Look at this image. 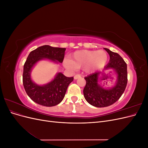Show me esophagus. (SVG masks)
<instances>
[{
	"instance_id": "1",
	"label": "esophagus",
	"mask_w": 148,
	"mask_h": 148,
	"mask_svg": "<svg viewBox=\"0 0 148 148\" xmlns=\"http://www.w3.org/2000/svg\"><path fill=\"white\" fill-rule=\"evenodd\" d=\"M79 77H81V75H79V74H77V75H75L74 76V79H78V78H79Z\"/></svg>"
}]
</instances>
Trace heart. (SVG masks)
<instances>
[{
  "label": "heart",
  "instance_id": "heart-1",
  "mask_svg": "<svg viewBox=\"0 0 148 148\" xmlns=\"http://www.w3.org/2000/svg\"><path fill=\"white\" fill-rule=\"evenodd\" d=\"M108 61V55L103 51L81 50L75 52L70 59H66L65 65L70 69L84 67L88 72H92L104 67Z\"/></svg>",
  "mask_w": 148,
  "mask_h": 148
}]
</instances>
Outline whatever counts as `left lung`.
Returning <instances> with one entry per match:
<instances>
[{
	"label": "left lung",
	"mask_w": 148,
	"mask_h": 148,
	"mask_svg": "<svg viewBox=\"0 0 148 148\" xmlns=\"http://www.w3.org/2000/svg\"><path fill=\"white\" fill-rule=\"evenodd\" d=\"M110 56L109 62L102 72H95L85 77L86 86L83 89L84 97L91 105L97 107L109 106L117 101L124 92L127 84V65L119 53L104 48ZM114 70L118 75V80L115 86L107 90L101 87L98 83L99 75L105 74L104 71ZM104 79V78H103Z\"/></svg>",
	"instance_id": "1"
}]
</instances>
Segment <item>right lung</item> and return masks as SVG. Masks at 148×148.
Instances as JSON below:
<instances>
[{"label":"right lung","mask_w":148,"mask_h":148,"mask_svg":"<svg viewBox=\"0 0 148 148\" xmlns=\"http://www.w3.org/2000/svg\"><path fill=\"white\" fill-rule=\"evenodd\" d=\"M66 48L53 47L48 45L39 47L28 56L23 66V84L28 96L38 104L46 107L55 106L63 100L67 88L73 77H66L62 73H57L52 81L43 86L35 84L31 78V69L38 61L47 59L62 63Z\"/></svg>","instance_id":"right-lung-1"}]
</instances>
